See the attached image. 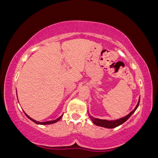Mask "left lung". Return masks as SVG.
I'll list each match as a JSON object with an SVG mask.
<instances>
[{"label":"left lung","mask_w":158,"mask_h":158,"mask_svg":"<svg viewBox=\"0 0 158 158\" xmlns=\"http://www.w3.org/2000/svg\"><path fill=\"white\" fill-rule=\"evenodd\" d=\"M139 103H140V99H139V101H138V104L136 105L135 109L132 110L131 113H129V114H128L127 116H124L123 118H119V119L115 120V121H108V120H104V119L95 118H94L92 116H89V118H90L91 121L93 122V123H94L98 126L103 127V128H116V127L119 126L120 125H121L123 123H125V122H126L127 120H128L129 118L131 117V115L135 111L136 109H137V108L138 107V105H139Z\"/></svg>","instance_id":"8db88e82"}]
</instances>
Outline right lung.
Instances as JSON below:
<instances>
[{"instance_id": "right-lung-1", "label": "right lung", "mask_w": 158, "mask_h": 158, "mask_svg": "<svg viewBox=\"0 0 158 158\" xmlns=\"http://www.w3.org/2000/svg\"><path fill=\"white\" fill-rule=\"evenodd\" d=\"M25 114L26 115V116L28 118L31 120L32 121H33L34 123H36V124H39V125H49V124H52V123H56V122L60 121V120L61 119V118H62V117L63 116V115H62V116L59 117L58 118H56V120H54V121H46V122H39V121H35V120H34V119H32V118H30L29 116H28V115H27L26 114H25Z\"/></svg>"}]
</instances>
